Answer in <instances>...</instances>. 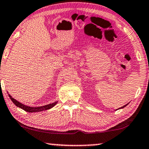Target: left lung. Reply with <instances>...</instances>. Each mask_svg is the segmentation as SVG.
<instances>
[{
    "label": "left lung",
    "mask_w": 149,
    "mask_h": 149,
    "mask_svg": "<svg viewBox=\"0 0 149 149\" xmlns=\"http://www.w3.org/2000/svg\"><path fill=\"white\" fill-rule=\"evenodd\" d=\"M128 104L125 105H124V106H123V107H120V108H118V109H122V108H124V107H126V105H128ZM116 110H117V109H116Z\"/></svg>",
    "instance_id": "obj_1"
}]
</instances>
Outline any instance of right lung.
Here are the masks:
<instances>
[{"mask_svg": "<svg viewBox=\"0 0 149 149\" xmlns=\"http://www.w3.org/2000/svg\"><path fill=\"white\" fill-rule=\"evenodd\" d=\"M8 96H9L10 99L11 100V101H13V103L16 105V106L20 107V108L23 109V110H25V111L31 112V113H33V112L42 111H44V110H47V109H51L52 107H53L58 103V101H56V102H54V103H49V104L44 105V106L29 107V106H27V105H25L24 104H23V103H21L20 102H19L18 101H17L16 100H15L14 98H13L12 96L10 95L9 94H8Z\"/></svg>", "mask_w": 149, "mask_h": 149, "instance_id": "add662e5", "label": "right lung"}]
</instances>
